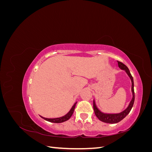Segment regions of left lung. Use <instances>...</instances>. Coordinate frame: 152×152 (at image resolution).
<instances>
[{
	"mask_svg": "<svg viewBox=\"0 0 152 152\" xmlns=\"http://www.w3.org/2000/svg\"><path fill=\"white\" fill-rule=\"evenodd\" d=\"M117 62H118V65L119 68L122 69V70H125L131 80V82H132L131 89H132V100L131 101L129 104L128 107L125 110H124L123 112L119 113H115V114H107V113H102V112H100L99 110L98 109V108L96 107L95 102L94 101L93 108H94V111L96 116L98 118L99 120H100L101 121H102L103 122H106V123L115 124V123H118V122L121 121L122 119L125 118L127 115L128 113L130 112V111L132 108V106H133V104H134V80H133V77L131 74L129 70V68H127V66L126 65H124L123 63H122L121 61H117Z\"/></svg>",
	"mask_w": 152,
	"mask_h": 152,
	"instance_id": "obj_1",
	"label": "left lung"
}]
</instances>
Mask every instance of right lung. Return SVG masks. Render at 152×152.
Instances as JSON below:
<instances>
[{
	"label": "right lung",
	"instance_id": "1",
	"mask_svg": "<svg viewBox=\"0 0 152 152\" xmlns=\"http://www.w3.org/2000/svg\"><path fill=\"white\" fill-rule=\"evenodd\" d=\"M77 104V102L73 104V107H72L71 110H70V112H69L66 115H65V116L63 117H59V118H44V117H41L42 118H43L44 120L47 121H49V122H53V123H61V122H63L65 121H68L69 118H70L72 114L73 113V112H74V110H75V105Z\"/></svg>",
	"mask_w": 152,
	"mask_h": 152
}]
</instances>
